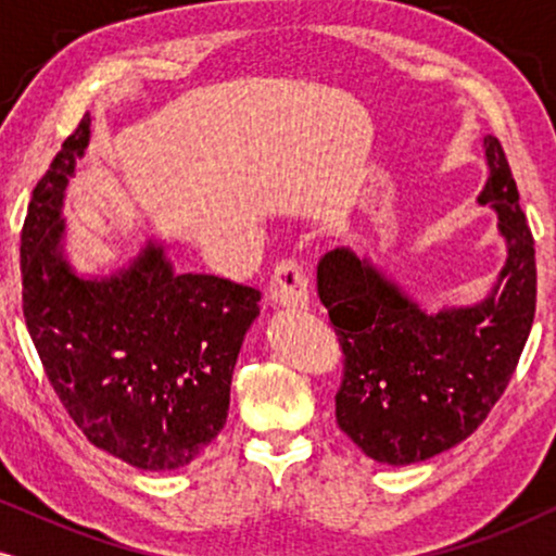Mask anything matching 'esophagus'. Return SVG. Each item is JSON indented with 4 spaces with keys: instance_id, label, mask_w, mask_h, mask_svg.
Listing matches in <instances>:
<instances>
[{
    "instance_id": "34e87169",
    "label": "esophagus",
    "mask_w": 556,
    "mask_h": 556,
    "mask_svg": "<svg viewBox=\"0 0 556 556\" xmlns=\"http://www.w3.org/2000/svg\"><path fill=\"white\" fill-rule=\"evenodd\" d=\"M270 299L278 303V306H306L308 301V276L303 270V265L295 261V257H286L280 261L270 273L268 283Z\"/></svg>"
}]
</instances>
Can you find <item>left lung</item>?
Returning a JSON list of instances; mask_svg holds the SVG:
<instances>
[{
    "mask_svg": "<svg viewBox=\"0 0 556 556\" xmlns=\"http://www.w3.org/2000/svg\"><path fill=\"white\" fill-rule=\"evenodd\" d=\"M483 149L489 181L478 202L496 210L508 250L489 299L428 314L349 248L318 263V299L344 352L337 422L379 463L428 460L476 432L504 394L534 324V238L501 141L485 136Z\"/></svg>",
    "mask_w": 556,
    "mask_h": 556,
    "instance_id": "1",
    "label": "left lung"
}]
</instances>
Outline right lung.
I'll return each instance as SVG.
<instances>
[{"label": "right lung", "instance_id": "1", "mask_svg": "<svg viewBox=\"0 0 556 556\" xmlns=\"http://www.w3.org/2000/svg\"><path fill=\"white\" fill-rule=\"evenodd\" d=\"M90 116L37 181L22 227V311L52 390L90 443L143 470L192 463L225 428L232 369L261 291L177 273L149 242L128 268L83 278L63 255V194Z\"/></svg>", "mask_w": 556, "mask_h": 556}]
</instances>
